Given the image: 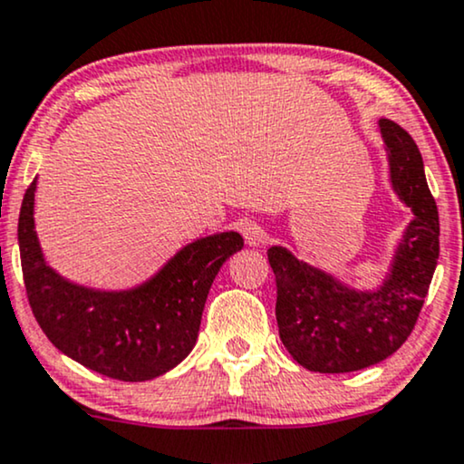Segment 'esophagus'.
<instances>
[{
    "label": "esophagus",
    "mask_w": 464,
    "mask_h": 464,
    "mask_svg": "<svg viewBox=\"0 0 464 464\" xmlns=\"http://www.w3.org/2000/svg\"><path fill=\"white\" fill-rule=\"evenodd\" d=\"M239 231H242V236L248 246H259L263 244V239H266V233H263V228L256 225V222H242V225H239Z\"/></svg>",
    "instance_id": "esophagus-1"
}]
</instances>
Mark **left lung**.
<instances>
[{
  "label": "left lung",
  "instance_id": "8db88e82",
  "mask_svg": "<svg viewBox=\"0 0 464 464\" xmlns=\"http://www.w3.org/2000/svg\"><path fill=\"white\" fill-rule=\"evenodd\" d=\"M390 151L392 184L413 220L398 244L388 278L377 291H355L297 261L283 246L267 250L276 276L280 340L313 372H353L383 362L418 324L439 259V212L421 154L396 121L379 120Z\"/></svg>",
  "mask_w": 464,
  "mask_h": 464
}]
</instances>
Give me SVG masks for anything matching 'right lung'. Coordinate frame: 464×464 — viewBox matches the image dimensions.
Wrapping results in <instances>:
<instances>
[{
	"instance_id": "right-lung-1",
	"label": "right lung",
	"mask_w": 464,
	"mask_h": 464,
	"mask_svg": "<svg viewBox=\"0 0 464 464\" xmlns=\"http://www.w3.org/2000/svg\"><path fill=\"white\" fill-rule=\"evenodd\" d=\"M29 184L19 214L23 280L32 313L62 353L117 381H150L169 372L195 347L209 286L239 233H216L181 248L154 278L130 291H93L46 266L34 231Z\"/></svg>"
}]
</instances>
